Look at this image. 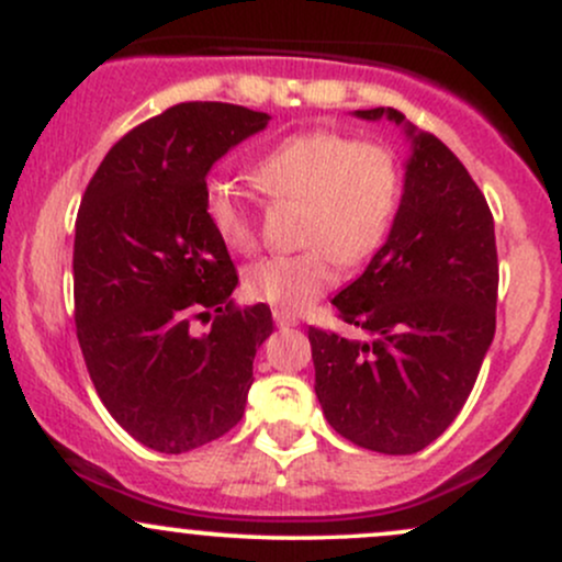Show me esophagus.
<instances>
[{
	"label": "esophagus",
	"instance_id": "1",
	"mask_svg": "<svg viewBox=\"0 0 562 562\" xmlns=\"http://www.w3.org/2000/svg\"><path fill=\"white\" fill-rule=\"evenodd\" d=\"M274 325H277V327H282V330H285V327H299L301 322H299V317H295V314H290V312H280V308H277V312H274Z\"/></svg>",
	"mask_w": 562,
	"mask_h": 562
}]
</instances>
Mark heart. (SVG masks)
Returning a JSON list of instances; mask_svg holds the SVG:
<instances>
[{
	"mask_svg": "<svg viewBox=\"0 0 562 562\" xmlns=\"http://www.w3.org/2000/svg\"><path fill=\"white\" fill-rule=\"evenodd\" d=\"M254 179L272 200L301 203L299 243L308 248L269 256L245 272L248 299L282 312H303L338 282L340 263H362L383 245L398 209V166L375 142H353L330 128L282 139L254 166ZM203 216L224 248H256V216L224 179H209Z\"/></svg>",
	"mask_w": 562,
	"mask_h": 562,
	"instance_id": "1",
	"label": "heart"
}]
</instances>
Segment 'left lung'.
Returning a JSON list of instances; mask_svg holds the SVG:
<instances>
[{"label":"left lung","instance_id":"obj_1","mask_svg":"<svg viewBox=\"0 0 562 562\" xmlns=\"http://www.w3.org/2000/svg\"><path fill=\"white\" fill-rule=\"evenodd\" d=\"M409 156L393 227L362 274L333 299L364 344L308 327L314 391L327 423L357 447L415 454L434 443L473 391L494 340V218L465 166L393 108Z\"/></svg>","mask_w":562,"mask_h":562}]
</instances>
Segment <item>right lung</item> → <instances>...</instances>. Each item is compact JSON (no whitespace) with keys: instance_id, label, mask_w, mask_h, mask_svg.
<instances>
[{"instance_id":"right-lung-1","label":"right lung","mask_w":562,"mask_h":562,"mask_svg":"<svg viewBox=\"0 0 562 562\" xmlns=\"http://www.w3.org/2000/svg\"><path fill=\"white\" fill-rule=\"evenodd\" d=\"M272 115L182 102L111 147L76 216V330L97 393L145 447L182 454L240 423L263 303L235 308V263L203 216L205 177ZM215 317L209 334L191 317Z\"/></svg>"}]
</instances>
